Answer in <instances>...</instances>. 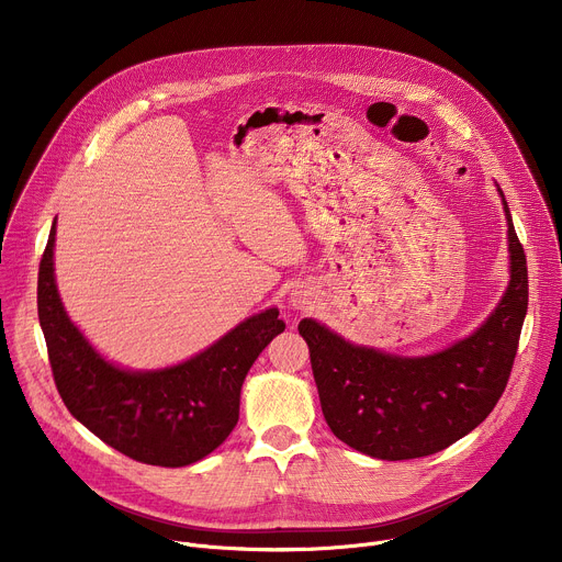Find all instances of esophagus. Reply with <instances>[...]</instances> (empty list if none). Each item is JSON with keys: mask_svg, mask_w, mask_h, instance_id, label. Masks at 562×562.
Segmentation results:
<instances>
[{"mask_svg": "<svg viewBox=\"0 0 562 562\" xmlns=\"http://www.w3.org/2000/svg\"><path fill=\"white\" fill-rule=\"evenodd\" d=\"M293 302H297V304H302V302H300V300H293Z\"/></svg>", "mask_w": 562, "mask_h": 562, "instance_id": "34e87169", "label": "esophagus"}]
</instances>
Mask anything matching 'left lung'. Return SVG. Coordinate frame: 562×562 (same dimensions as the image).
Listing matches in <instances>:
<instances>
[{
	"instance_id": "8db88e82",
	"label": "left lung",
	"mask_w": 562,
	"mask_h": 562,
	"mask_svg": "<svg viewBox=\"0 0 562 562\" xmlns=\"http://www.w3.org/2000/svg\"><path fill=\"white\" fill-rule=\"evenodd\" d=\"M505 213L507 293L487 323L453 347L427 358H397L353 347L315 319L297 325L336 438L380 460H409L447 449L494 412L512 375L529 302L527 258L507 202Z\"/></svg>"
}]
</instances>
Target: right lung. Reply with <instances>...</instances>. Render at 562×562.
<instances>
[{"mask_svg": "<svg viewBox=\"0 0 562 562\" xmlns=\"http://www.w3.org/2000/svg\"><path fill=\"white\" fill-rule=\"evenodd\" d=\"M55 224L40 262L37 313L66 409L120 453L184 467L217 449L239 416V389L262 349L284 331L278 308L237 325L184 364L131 373L109 364L70 323L53 278Z\"/></svg>", "mask_w": 562, "mask_h": 562, "instance_id": "obj_1", "label": "right lung"}]
</instances>
